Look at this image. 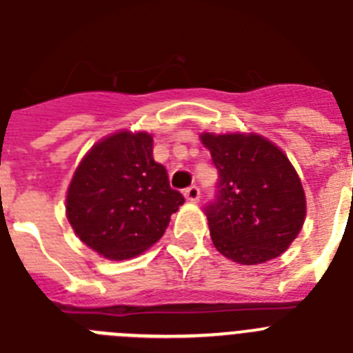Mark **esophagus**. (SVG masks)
Here are the masks:
<instances>
[{"label":"esophagus","mask_w":353,"mask_h":353,"mask_svg":"<svg viewBox=\"0 0 353 353\" xmlns=\"http://www.w3.org/2000/svg\"><path fill=\"white\" fill-rule=\"evenodd\" d=\"M183 196H185L187 201L196 203V201H199V198H201V191H199L198 185H191V187H187L185 192H183Z\"/></svg>","instance_id":"1"}]
</instances>
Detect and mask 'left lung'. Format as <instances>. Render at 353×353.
I'll list each match as a JSON object with an SVG mask.
<instances>
[{
    "instance_id": "8db88e82",
    "label": "left lung",
    "mask_w": 353,
    "mask_h": 353,
    "mask_svg": "<svg viewBox=\"0 0 353 353\" xmlns=\"http://www.w3.org/2000/svg\"><path fill=\"white\" fill-rule=\"evenodd\" d=\"M199 138L219 173L214 201L205 207L215 249L242 265L277 258L305 217L304 189L292 162L258 134Z\"/></svg>"
}]
</instances>
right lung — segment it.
Segmentation results:
<instances>
[{"mask_svg": "<svg viewBox=\"0 0 353 353\" xmlns=\"http://www.w3.org/2000/svg\"><path fill=\"white\" fill-rule=\"evenodd\" d=\"M185 199L154 161L148 132L111 134L79 162L67 191V219L108 260H129L157 242Z\"/></svg>", "mask_w": 353, "mask_h": 353, "instance_id": "1", "label": "right lung"}]
</instances>
